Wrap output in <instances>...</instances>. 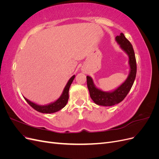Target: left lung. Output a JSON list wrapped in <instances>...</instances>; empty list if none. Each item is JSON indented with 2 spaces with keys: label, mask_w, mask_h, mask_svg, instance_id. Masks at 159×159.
I'll use <instances>...</instances> for the list:
<instances>
[{
  "label": "left lung",
  "mask_w": 159,
  "mask_h": 159,
  "mask_svg": "<svg viewBox=\"0 0 159 159\" xmlns=\"http://www.w3.org/2000/svg\"><path fill=\"white\" fill-rule=\"evenodd\" d=\"M115 38L121 48L126 52L129 57V65L131 71H130V74L127 80L112 92H105L95 87L93 80L89 76L86 77L91 98L96 104L103 105V106H112V105L121 102L131 90L137 74L135 55H134L133 48L131 42L127 39L123 33H121L119 36H117Z\"/></svg>",
  "instance_id": "1"
}]
</instances>
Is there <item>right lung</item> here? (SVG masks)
Segmentation results:
<instances>
[{"label":"right lung","instance_id":"obj_1","mask_svg":"<svg viewBox=\"0 0 159 159\" xmlns=\"http://www.w3.org/2000/svg\"><path fill=\"white\" fill-rule=\"evenodd\" d=\"M74 78H75V75H73L71 77V78L70 79V80L68 81V84H67V85H66L64 90L63 91V93H62V95L60 96V98L57 101H56L55 102L52 103L51 104L45 105V106H40V105L31 102L30 101L28 100L25 98V99L27 102V103L29 104L33 109H34L38 112L43 113H52L56 112L57 111H59L63 107H64L66 106V105L67 104V103H68V101L69 99L70 87Z\"/></svg>","mask_w":159,"mask_h":159}]
</instances>
